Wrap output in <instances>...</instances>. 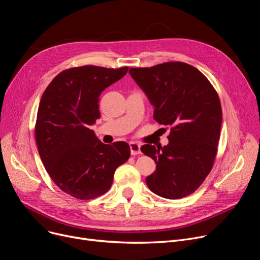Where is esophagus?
<instances>
[{
  "label": "esophagus",
  "mask_w": 260,
  "mask_h": 260,
  "mask_svg": "<svg viewBox=\"0 0 260 260\" xmlns=\"http://www.w3.org/2000/svg\"><path fill=\"white\" fill-rule=\"evenodd\" d=\"M129 148H131V153L132 155H138L141 153L140 151V144L137 142H129Z\"/></svg>",
  "instance_id": "1"
}]
</instances>
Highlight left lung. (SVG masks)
Returning <instances> with one entry per match:
<instances>
[{"label": "left lung", "mask_w": 260, "mask_h": 260, "mask_svg": "<svg viewBox=\"0 0 260 260\" xmlns=\"http://www.w3.org/2000/svg\"><path fill=\"white\" fill-rule=\"evenodd\" d=\"M129 74L155 107L154 120L171 126L168 145L141 146L156 162L146 185L165 199L193 193L211 171L218 152L222 109L217 91L197 68L180 61L131 68Z\"/></svg>", "instance_id": "8db88e82"}]
</instances>
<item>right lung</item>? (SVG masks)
<instances>
[{
    "instance_id": "add662e5",
    "label": "right lung",
    "mask_w": 260,
    "mask_h": 260,
    "mask_svg": "<svg viewBox=\"0 0 260 260\" xmlns=\"http://www.w3.org/2000/svg\"><path fill=\"white\" fill-rule=\"evenodd\" d=\"M127 70L70 68L56 75L41 96L35 125L38 152L53 182L73 198L91 200L107 192L116 169L131 156L126 142L104 144L89 128L100 118V94Z\"/></svg>"
}]
</instances>
